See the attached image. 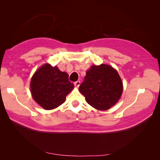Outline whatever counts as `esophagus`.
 I'll return each instance as SVG.
<instances>
[{"mask_svg":"<svg viewBox=\"0 0 160 160\" xmlns=\"http://www.w3.org/2000/svg\"><path fill=\"white\" fill-rule=\"evenodd\" d=\"M80 83H81L80 81H77V82H76L75 83H74V85H75L76 87H78L80 85Z\"/></svg>","mask_w":160,"mask_h":160,"instance_id":"1","label":"esophagus"}]
</instances>
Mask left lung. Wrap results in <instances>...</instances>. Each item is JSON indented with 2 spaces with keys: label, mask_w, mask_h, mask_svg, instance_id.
<instances>
[{
  "label": "left lung",
  "mask_w": 160,
  "mask_h": 160,
  "mask_svg": "<svg viewBox=\"0 0 160 160\" xmlns=\"http://www.w3.org/2000/svg\"><path fill=\"white\" fill-rule=\"evenodd\" d=\"M78 90L87 103L98 110H108L121 97L123 87L117 71L110 65H92Z\"/></svg>",
  "instance_id": "8db88e82"
}]
</instances>
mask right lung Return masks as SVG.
I'll list each match as a JSON object with an SVG mask.
<instances>
[{
    "instance_id": "1",
    "label": "right lung",
    "mask_w": 160,
    "mask_h": 160,
    "mask_svg": "<svg viewBox=\"0 0 160 160\" xmlns=\"http://www.w3.org/2000/svg\"><path fill=\"white\" fill-rule=\"evenodd\" d=\"M73 87V83L68 80V74L49 64L41 66L32 76L30 82L32 98L46 110L62 104Z\"/></svg>"
}]
</instances>
